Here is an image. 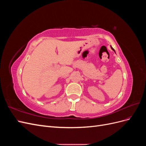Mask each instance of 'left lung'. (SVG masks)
I'll return each instance as SVG.
<instances>
[{"instance_id":"1","label":"left lung","mask_w":146,"mask_h":146,"mask_svg":"<svg viewBox=\"0 0 146 146\" xmlns=\"http://www.w3.org/2000/svg\"><path fill=\"white\" fill-rule=\"evenodd\" d=\"M111 49L113 50V51H114V52H115V50H114V48L112 47H111Z\"/></svg>"}]
</instances>
